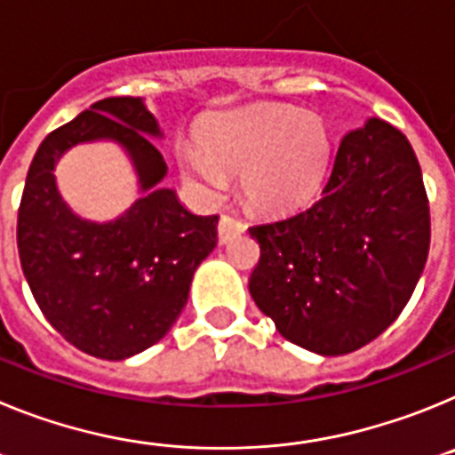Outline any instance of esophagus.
I'll return each instance as SVG.
<instances>
[{
	"label": "esophagus",
	"mask_w": 455,
	"mask_h": 455,
	"mask_svg": "<svg viewBox=\"0 0 455 455\" xmlns=\"http://www.w3.org/2000/svg\"><path fill=\"white\" fill-rule=\"evenodd\" d=\"M246 230V223L241 219H236V216L232 214H223L219 220V239L220 243H228V241L232 239V236L241 235V232Z\"/></svg>",
	"instance_id": "esophagus-1"
}]
</instances>
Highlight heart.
Here are the masks:
<instances>
[{
	"instance_id": "b5f03b06",
	"label": "heart",
	"mask_w": 455,
	"mask_h": 455,
	"mask_svg": "<svg viewBox=\"0 0 455 455\" xmlns=\"http://www.w3.org/2000/svg\"><path fill=\"white\" fill-rule=\"evenodd\" d=\"M331 132L319 114L291 104H255L214 116L198 143L180 148L184 171L207 196L243 175L251 204L268 212L296 207L319 188L331 159Z\"/></svg>"
}]
</instances>
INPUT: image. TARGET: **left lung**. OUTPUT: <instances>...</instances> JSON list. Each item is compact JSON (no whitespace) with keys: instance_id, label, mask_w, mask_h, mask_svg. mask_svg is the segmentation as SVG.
<instances>
[{"instance_id":"8db88e82","label":"left lung","mask_w":455,"mask_h":455,"mask_svg":"<svg viewBox=\"0 0 455 455\" xmlns=\"http://www.w3.org/2000/svg\"><path fill=\"white\" fill-rule=\"evenodd\" d=\"M248 232L259 243L248 289L277 332L321 355L363 348L401 315L431 246L412 146L371 118L344 136L315 203Z\"/></svg>"}]
</instances>
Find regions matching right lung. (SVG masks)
Returning a JSON list of instances; mask_svg holds the SVG:
<instances>
[{"mask_svg": "<svg viewBox=\"0 0 455 455\" xmlns=\"http://www.w3.org/2000/svg\"><path fill=\"white\" fill-rule=\"evenodd\" d=\"M162 136L139 98H107L45 136L18 209L24 277L45 319L72 347L124 360L162 339L188 299L193 271L216 246L219 216H196L171 188L166 162L145 136ZM114 138L131 152L147 196L111 224H91L62 203L51 171L68 147Z\"/></svg>", "mask_w": 455, "mask_h": 455, "instance_id": "1", "label": "right lung"}]
</instances>
